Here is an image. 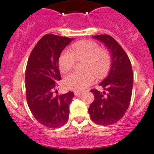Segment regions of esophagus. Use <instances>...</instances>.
<instances>
[{
	"label": "esophagus",
	"mask_w": 154,
	"mask_h": 154,
	"mask_svg": "<svg viewBox=\"0 0 154 154\" xmlns=\"http://www.w3.org/2000/svg\"><path fill=\"white\" fill-rule=\"evenodd\" d=\"M74 93L75 96H80L82 93V91H75Z\"/></svg>",
	"instance_id": "1"
}]
</instances>
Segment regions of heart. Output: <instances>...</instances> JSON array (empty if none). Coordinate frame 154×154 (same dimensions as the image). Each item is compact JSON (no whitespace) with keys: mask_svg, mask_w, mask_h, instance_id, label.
<instances>
[{"mask_svg":"<svg viewBox=\"0 0 154 154\" xmlns=\"http://www.w3.org/2000/svg\"><path fill=\"white\" fill-rule=\"evenodd\" d=\"M83 61L82 72H75L67 76L64 86L67 89L80 91L93 82L94 75L97 79L107 75L112 64V55L107 48L100 47L93 40H80L71 46V52L64 51L59 56L58 66L62 73H68L74 67L75 61Z\"/></svg>","mask_w":154,"mask_h":154,"instance_id":"obj_1","label":"heart"}]
</instances>
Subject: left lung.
I'll list each match as a JSON object with an SVG mask.
<instances>
[{
	"mask_svg": "<svg viewBox=\"0 0 154 154\" xmlns=\"http://www.w3.org/2000/svg\"><path fill=\"white\" fill-rule=\"evenodd\" d=\"M103 42L112 55V64L109 75L100 84L103 90L90 92L94 100L88 109L92 121L100 125H111L124 116L130 104L133 85L132 64L125 51L112 36L103 34L93 36Z\"/></svg>",
	"mask_w": 154,
	"mask_h": 154,
	"instance_id": "obj_1",
	"label": "left lung"
}]
</instances>
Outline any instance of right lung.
I'll use <instances>...</instances> for the list:
<instances>
[{
  "label": "right lung",
  "instance_id": "1",
  "mask_svg": "<svg viewBox=\"0 0 154 154\" xmlns=\"http://www.w3.org/2000/svg\"><path fill=\"white\" fill-rule=\"evenodd\" d=\"M72 39L54 34L44 35L32 49L26 65L27 103L36 120L47 128H60L68 120L74 93L56 96L53 93L61 79L59 56Z\"/></svg>",
  "mask_w": 154,
  "mask_h": 154
}]
</instances>
